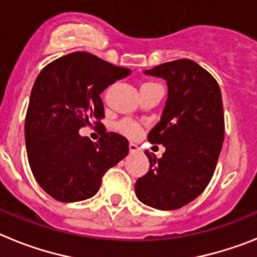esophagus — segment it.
Masks as SVG:
<instances>
[{"label": "esophagus", "instance_id": "34e87169", "mask_svg": "<svg viewBox=\"0 0 257 257\" xmlns=\"http://www.w3.org/2000/svg\"><path fill=\"white\" fill-rule=\"evenodd\" d=\"M128 151H130V153H136L138 152V145L134 144V143H130L128 144Z\"/></svg>", "mask_w": 257, "mask_h": 257}]
</instances>
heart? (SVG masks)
Listing matches in <instances>:
<instances>
[{
  "label": "heart",
  "mask_w": 257,
  "mask_h": 257,
  "mask_svg": "<svg viewBox=\"0 0 257 257\" xmlns=\"http://www.w3.org/2000/svg\"><path fill=\"white\" fill-rule=\"evenodd\" d=\"M148 83L152 82H147L144 85H148ZM117 131L119 134H122V135L126 136V138L136 139L142 134V127H140L139 123H136V122L130 121V119H123V121H121L117 124Z\"/></svg>",
  "instance_id": "heart-1"
}]
</instances>
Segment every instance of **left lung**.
<instances>
[{
	"mask_svg": "<svg viewBox=\"0 0 257 257\" xmlns=\"http://www.w3.org/2000/svg\"><path fill=\"white\" fill-rule=\"evenodd\" d=\"M145 74L167 82L169 95L161 121L148 134L162 144L151 169L135 184L136 197L157 210H176L201 194L212 178L224 142V110L219 83L207 70L188 59L157 65Z\"/></svg>",
	"mask_w": 257,
	"mask_h": 257,
	"instance_id": "obj_1",
	"label": "left lung"
}]
</instances>
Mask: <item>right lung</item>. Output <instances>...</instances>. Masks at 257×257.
Masks as SVG:
<instances>
[{"label": "right lung", "instance_id": "right-lung-1", "mask_svg": "<svg viewBox=\"0 0 257 257\" xmlns=\"http://www.w3.org/2000/svg\"><path fill=\"white\" fill-rule=\"evenodd\" d=\"M130 73L127 68L77 51L51 61L36 78L24 126L27 154L40 187L56 201L91 198L106 170L128 153L126 138L105 133L100 122V94ZM92 123L102 127L96 143L78 134Z\"/></svg>", "mask_w": 257, "mask_h": 257}]
</instances>
